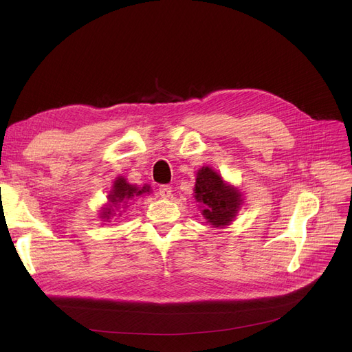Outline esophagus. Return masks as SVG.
Segmentation results:
<instances>
[{
  "label": "esophagus",
  "mask_w": 352,
  "mask_h": 352,
  "mask_svg": "<svg viewBox=\"0 0 352 352\" xmlns=\"http://www.w3.org/2000/svg\"><path fill=\"white\" fill-rule=\"evenodd\" d=\"M171 192H173V188L170 186H161L158 188V194L161 195V198L164 199H168L171 197Z\"/></svg>",
  "instance_id": "1"
}]
</instances>
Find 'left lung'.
Returning a JSON list of instances; mask_svg holds the SVG:
<instances>
[{
    "instance_id": "8db88e82",
    "label": "left lung",
    "mask_w": 352,
    "mask_h": 352,
    "mask_svg": "<svg viewBox=\"0 0 352 352\" xmlns=\"http://www.w3.org/2000/svg\"><path fill=\"white\" fill-rule=\"evenodd\" d=\"M194 198L201 204L199 211L207 224L214 228L228 227L244 204L239 190L208 165L197 171Z\"/></svg>"
}]
</instances>
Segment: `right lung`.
<instances>
[{
  "label": "right lung",
  "instance_id": "obj_1",
  "mask_svg": "<svg viewBox=\"0 0 352 352\" xmlns=\"http://www.w3.org/2000/svg\"><path fill=\"white\" fill-rule=\"evenodd\" d=\"M150 192L151 187L146 186V184L144 187H138L134 184H129L125 177L118 175L107 195V202L100 210L98 218H101L104 223H111V219L121 217L122 212H125V210L135 201V198Z\"/></svg>",
  "mask_w": 352,
  "mask_h": 352
}]
</instances>
